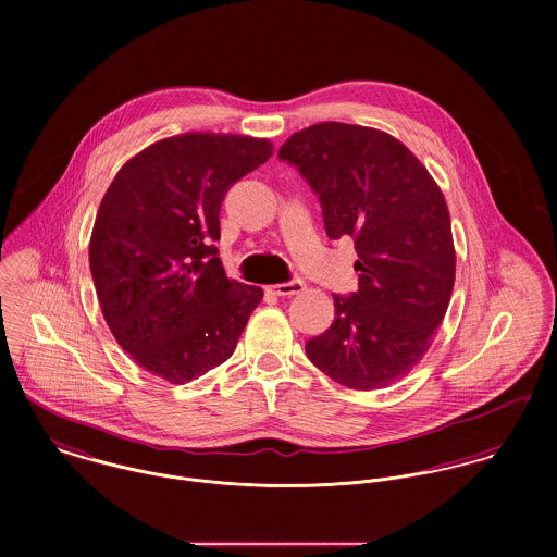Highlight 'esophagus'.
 I'll return each instance as SVG.
<instances>
[{
  "label": "esophagus",
  "mask_w": 557,
  "mask_h": 557,
  "mask_svg": "<svg viewBox=\"0 0 557 557\" xmlns=\"http://www.w3.org/2000/svg\"><path fill=\"white\" fill-rule=\"evenodd\" d=\"M270 292L274 296H296V294H302L305 292V283L300 278H294V281H287V283H278V285H272Z\"/></svg>",
  "instance_id": "34e87169"
}]
</instances>
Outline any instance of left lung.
<instances>
[{
    "mask_svg": "<svg viewBox=\"0 0 557 557\" xmlns=\"http://www.w3.org/2000/svg\"><path fill=\"white\" fill-rule=\"evenodd\" d=\"M278 159L319 195L330 239L351 236L358 292L334 298V321L307 341L309 360L351 391L403 380L429 351L455 285L446 199L393 135L321 122L292 135Z\"/></svg>",
    "mask_w": 557,
    "mask_h": 557,
    "instance_id": "left-lung-1",
    "label": "left lung"
}]
</instances>
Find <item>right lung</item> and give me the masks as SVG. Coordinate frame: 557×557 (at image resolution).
<instances>
[{
    "instance_id": "obj_1",
    "label": "right lung",
    "mask_w": 557,
    "mask_h": 557,
    "mask_svg": "<svg viewBox=\"0 0 557 557\" xmlns=\"http://www.w3.org/2000/svg\"><path fill=\"white\" fill-rule=\"evenodd\" d=\"M268 139L184 133L128 160L107 188L89 238L104 321L131 358L171 384L223 364L263 289L221 263L225 193L272 157Z\"/></svg>"
}]
</instances>
